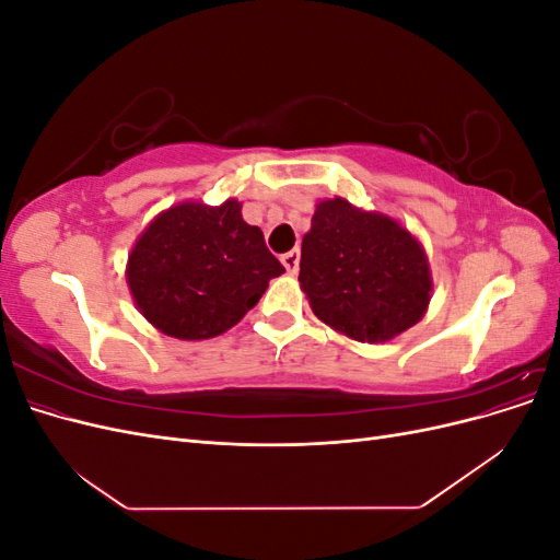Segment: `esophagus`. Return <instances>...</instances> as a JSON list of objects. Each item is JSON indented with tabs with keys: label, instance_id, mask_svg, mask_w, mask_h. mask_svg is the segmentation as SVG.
<instances>
[{
	"label": "esophagus",
	"instance_id": "34e87169",
	"mask_svg": "<svg viewBox=\"0 0 560 560\" xmlns=\"http://www.w3.org/2000/svg\"><path fill=\"white\" fill-rule=\"evenodd\" d=\"M282 266L287 268V273H296L299 270V249H292V252H287V254H282Z\"/></svg>",
	"mask_w": 560,
	"mask_h": 560
}]
</instances>
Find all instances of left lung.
<instances>
[{
	"instance_id": "left-lung-1",
	"label": "left lung",
	"mask_w": 560,
	"mask_h": 560,
	"mask_svg": "<svg viewBox=\"0 0 560 560\" xmlns=\"http://www.w3.org/2000/svg\"><path fill=\"white\" fill-rule=\"evenodd\" d=\"M301 290L313 313L362 343H383L425 313V252L393 219L322 200L301 243Z\"/></svg>"
}]
</instances>
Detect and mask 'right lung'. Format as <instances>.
I'll return each mask as SVG.
<instances>
[{
	"label": "right lung",
	"mask_w": 560,
	"mask_h": 560,
	"mask_svg": "<svg viewBox=\"0 0 560 560\" xmlns=\"http://www.w3.org/2000/svg\"><path fill=\"white\" fill-rule=\"evenodd\" d=\"M284 273L241 202H182L135 243L128 284L140 313L167 336L200 341L231 329L257 306L268 280Z\"/></svg>",
	"instance_id": "1"
}]
</instances>
